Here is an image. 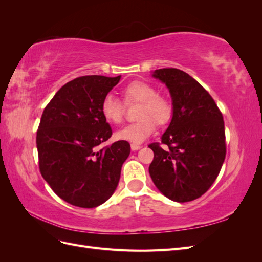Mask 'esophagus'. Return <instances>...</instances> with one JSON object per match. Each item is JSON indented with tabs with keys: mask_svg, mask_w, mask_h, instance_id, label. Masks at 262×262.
Returning <instances> with one entry per match:
<instances>
[{
	"mask_svg": "<svg viewBox=\"0 0 262 262\" xmlns=\"http://www.w3.org/2000/svg\"><path fill=\"white\" fill-rule=\"evenodd\" d=\"M142 146L140 145V144H134V143H132L131 144V149L132 150H138V149H140Z\"/></svg>",
	"mask_w": 262,
	"mask_h": 262,
	"instance_id": "34e87169",
	"label": "esophagus"
}]
</instances>
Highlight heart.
Segmentation results:
<instances>
[{
	"label": "heart",
	"instance_id": "heart-1",
	"mask_svg": "<svg viewBox=\"0 0 262 262\" xmlns=\"http://www.w3.org/2000/svg\"><path fill=\"white\" fill-rule=\"evenodd\" d=\"M123 95L126 101L140 102L137 110L139 119L119 130L116 133L118 139L141 143L154 132L155 122L164 125L170 120L172 108L169 100L157 95L156 90L149 84L141 81L132 82L124 87ZM100 112L109 122L115 124L122 122L123 104L113 94H107L102 98Z\"/></svg>",
	"mask_w": 262,
	"mask_h": 262
}]
</instances>
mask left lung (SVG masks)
<instances>
[{"label": "left lung", "instance_id": "8db88e82", "mask_svg": "<svg viewBox=\"0 0 262 262\" xmlns=\"http://www.w3.org/2000/svg\"><path fill=\"white\" fill-rule=\"evenodd\" d=\"M153 77L170 93L172 118L154 152L149 175L168 199L188 202L205 193L219 176L226 155L223 116L211 95L178 69L155 70Z\"/></svg>", "mask_w": 262, "mask_h": 262}]
</instances>
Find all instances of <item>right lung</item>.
<instances>
[{"label": "right lung", "mask_w": 262, "mask_h": 262, "mask_svg": "<svg viewBox=\"0 0 262 262\" xmlns=\"http://www.w3.org/2000/svg\"><path fill=\"white\" fill-rule=\"evenodd\" d=\"M121 75L74 78L46 106L37 131L39 169L54 193L80 208H96L115 192L126 141L100 148L113 131L100 112L101 100Z\"/></svg>", "instance_id": "right-lung-1"}]
</instances>
